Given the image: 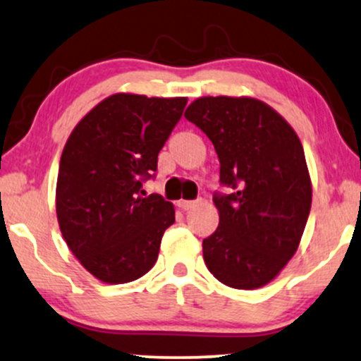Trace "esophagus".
Instances as JSON below:
<instances>
[{
  "mask_svg": "<svg viewBox=\"0 0 361 361\" xmlns=\"http://www.w3.org/2000/svg\"><path fill=\"white\" fill-rule=\"evenodd\" d=\"M196 204H197V201H185V199H180V201H177V206H179L182 211L192 209V207Z\"/></svg>",
  "mask_w": 361,
  "mask_h": 361,
  "instance_id": "esophagus-1",
  "label": "esophagus"
}]
</instances>
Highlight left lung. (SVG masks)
<instances>
[{
    "instance_id": "8db88e82",
    "label": "left lung",
    "mask_w": 361,
    "mask_h": 361,
    "mask_svg": "<svg viewBox=\"0 0 361 361\" xmlns=\"http://www.w3.org/2000/svg\"><path fill=\"white\" fill-rule=\"evenodd\" d=\"M184 116L213 142L219 224L202 241L209 272L235 289L269 283L294 257L311 211L302 143L277 111L253 97H199Z\"/></svg>"
}]
</instances>
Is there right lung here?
<instances>
[{"mask_svg": "<svg viewBox=\"0 0 361 361\" xmlns=\"http://www.w3.org/2000/svg\"><path fill=\"white\" fill-rule=\"evenodd\" d=\"M185 97L113 94L92 108L63 147L57 177L62 236L89 274L106 283L145 275L176 211L145 196L157 157L184 111Z\"/></svg>", "mask_w": 361, "mask_h": 361, "instance_id": "obj_1", "label": "right lung"}]
</instances>
